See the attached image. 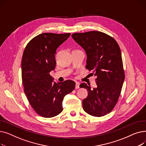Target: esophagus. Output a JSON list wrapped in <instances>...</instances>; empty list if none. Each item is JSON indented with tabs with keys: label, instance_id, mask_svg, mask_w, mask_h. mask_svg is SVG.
I'll return each mask as SVG.
<instances>
[{
	"label": "esophagus",
	"instance_id": "esophagus-1",
	"mask_svg": "<svg viewBox=\"0 0 146 146\" xmlns=\"http://www.w3.org/2000/svg\"><path fill=\"white\" fill-rule=\"evenodd\" d=\"M79 85H80V83L78 82H76V86H75L76 89H79Z\"/></svg>",
	"mask_w": 146,
	"mask_h": 146
}]
</instances>
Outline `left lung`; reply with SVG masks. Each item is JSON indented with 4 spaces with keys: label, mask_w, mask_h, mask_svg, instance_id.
Returning <instances> with one entry per match:
<instances>
[{
    "label": "left lung",
    "mask_w": 146,
    "mask_h": 146,
    "mask_svg": "<svg viewBox=\"0 0 146 146\" xmlns=\"http://www.w3.org/2000/svg\"><path fill=\"white\" fill-rule=\"evenodd\" d=\"M72 36L86 51V68L96 77L95 88L80 84V88L88 92L83 108L92 116H104L116 105L125 79L120 48L114 38L100 31L74 33Z\"/></svg>",
    "instance_id": "obj_1"
}]
</instances>
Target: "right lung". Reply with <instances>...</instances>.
<instances>
[{"instance_id": "obj_1", "label": "right lung", "mask_w": 146, "mask_h": 146, "mask_svg": "<svg viewBox=\"0 0 146 146\" xmlns=\"http://www.w3.org/2000/svg\"><path fill=\"white\" fill-rule=\"evenodd\" d=\"M70 33H42L31 40L23 53L21 68L24 92L34 110L45 118L54 117L63 111L64 97L74 89L75 82H53L57 48Z\"/></svg>"}]
</instances>
